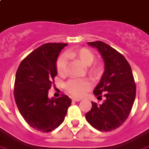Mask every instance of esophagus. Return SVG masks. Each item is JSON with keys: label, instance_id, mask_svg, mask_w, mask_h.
Masks as SVG:
<instances>
[{"label": "esophagus", "instance_id": "esophagus-1", "mask_svg": "<svg viewBox=\"0 0 149 149\" xmlns=\"http://www.w3.org/2000/svg\"><path fill=\"white\" fill-rule=\"evenodd\" d=\"M72 102H79V101H81V99L80 98H72Z\"/></svg>", "mask_w": 149, "mask_h": 149}]
</instances>
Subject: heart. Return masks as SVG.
I'll return each mask as SVG.
<instances>
[{
  "label": "heart",
  "instance_id": "b5f03b06",
  "mask_svg": "<svg viewBox=\"0 0 149 149\" xmlns=\"http://www.w3.org/2000/svg\"><path fill=\"white\" fill-rule=\"evenodd\" d=\"M67 57L75 58L80 61L83 65L88 67L92 64L95 59V55L90 50L82 47L79 49L71 50L67 51L66 55H62L58 58L56 63L57 72L60 76L67 74ZM104 67L102 63H96L88 67V72L92 77H97L102 74ZM92 87V84L88 79H72L65 84V89L71 95L77 98H80L84 95Z\"/></svg>",
  "mask_w": 149,
  "mask_h": 149
}]
</instances>
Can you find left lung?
<instances>
[{
  "label": "left lung",
  "mask_w": 149,
  "mask_h": 149,
  "mask_svg": "<svg viewBox=\"0 0 149 149\" xmlns=\"http://www.w3.org/2000/svg\"><path fill=\"white\" fill-rule=\"evenodd\" d=\"M99 51L104 61V71L94 94L106 99L102 104L92 102L86 113L89 124L100 131L113 130L124 123L130 113L135 98L136 83L130 63L123 55L101 41L88 42Z\"/></svg>",
  "instance_id": "obj_1"
}]
</instances>
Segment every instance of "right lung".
<instances>
[{"label":"right lung","instance_id":"obj_1","mask_svg":"<svg viewBox=\"0 0 149 149\" xmlns=\"http://www.w3.org/2000/svg\"><path fill=\"white\" fill-rule=\"evenodd\" d=\"M66 43H46L22 61L16 73L14 98L19 113L30 127L48 132L64 120L71 99L66 95L48 98L57 76L56 62Z\"/></svg>","mask_w":149,"mask_h":149}]
</instances>
